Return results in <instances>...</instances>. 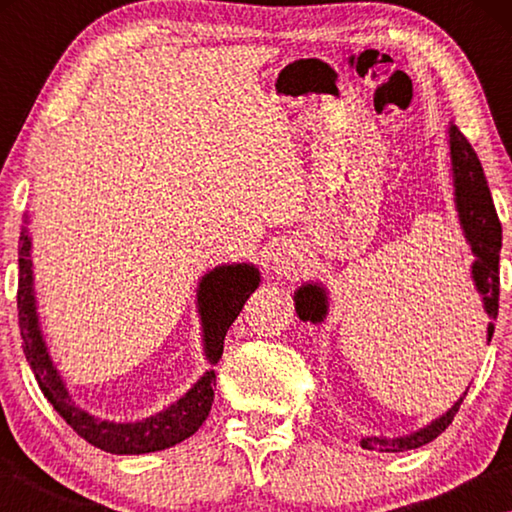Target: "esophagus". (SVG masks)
Instances as JSON below:
<instances>
[{"label": "esophagus", "mask_w": 512, "mask_h": 512, "mask_svg": "<svg viewBox=\"0 0 512 512\" xmlns=\"http://www.w3.org/2000/svg\"><path fill=\"white\" fill-rule=\"evenodd\" d=\"M300 268V257L296 255V250H280V253L275 255V271L280 275H296Z\"/></svg>", "instance_id": "1"}]
</instances>
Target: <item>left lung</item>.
<instances>
[{
    "label": "left lung",
    "mask_w": 512,
    "mask_h": 512,
    "mask_svg": "<svg viewBox=\"0 0 512 512\" xmlns=\"http://www.w3.org/2000/svg\"><path fill=\"white\" fill-rule=\"evenodd\" d=\"M449 149H452V171H454V187H456V207L458 216H461V225L465 230V237L470 241L472 253L476 255V262L472 266L474 287L481 293L485 318L490 320L488 325V341L495 332V320L499 314V250H501V223L492 203L488 180L483 176V167L479 155L474 153L472 144L467 137L458 131L456 126L449 128ZM325 291L316 287V284H305L296 293V311L302 320H318L325 318L327 302ZM465 397H461L452 409H449L443 418L431 422L429 427L411 433L406 438H363L361 445L366 449H375V452L397 454L406 452V449H418L422 445L431 443L438 438L449 424H452L454 415L461 409Z\"/></svg>",
    "instance_id": "left-lung-1"
}]
</instances>
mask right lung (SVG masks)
I'll return each mask as SVG.
<instances>
[{"mask_svg": "<svg viewBox=\"0 0 512 512\" xmlns=\"http://www.w3.org/2000/svg\"><path fill=\"white\" fill-rule=\"evenodd\" d=\"M31 241L27 232L20 237V277H17V318H20L22 348L27 354V361L38 379L40 391L47 400L54 404L60 418L72 427L81 438L90 445L103 449L110 454H149L160 449L183 443L185 438L198 431V427L210 415L214 402L216 375L214 370L205 372L201 381L189 391L183 400L171 404L167 411H162L153 418L135 424H115L101 422L92 418L90 413L76 409L69 400L63 381L51 366V359L45 348V341L40 336L36 300H33V275H31ZM259 273L255 266L235 264L219 266L212 273H207L198 284V311L203 318L205 332V352L207 359L216 363L223 354V339L228 327L235 323L239 311L244 309L250 293L257 289Z\"/></svg>", "mask_w": 512, "mask_h": 512, "instance_id": "1", "label": "right lung"}]
</instances>
